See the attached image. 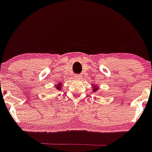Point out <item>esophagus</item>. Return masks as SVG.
Listing matches in <instances>:
<instances>
[{
  "mask_svg": "<svg viewBox=\"0 0 152 152\" xmlns=\"http://www.w3.org/2000/svg\"><path fill=\"white\" fill-rule=\"evenodd\" d=\"M74 78L76 80H80L81 78V75H75Z\"/></svg>",
  "mask_w": 152,
  "mask_h": 152,
  "instance_id": "esophagus-1",
  "label": "esophagus"
}]
</instances>
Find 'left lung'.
<instances>
[{
  "label": "left lung",
  "instance_id": "8db88e82",
  "mask_svg": "<svg viewBox=\"0 0 152 152\" xmlns=\"http://www.w3.org/2000/svg\"><path fill=\"white\" fill-rule=\"evenodd\" d=\"M98 89H99V88H97V87H96V86H94V88H93V91H94V92H96V91H97V90H98Z\"/></svg>",
  "mask_w": 152,
  "mask_h": 152
}]
</instances>
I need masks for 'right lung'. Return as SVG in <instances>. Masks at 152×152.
<instances>
[{"instance_id": "add662e5", "label": "right lung", "mask_w": 152, "mask_h": 152, "mask_svg": "<svg viewBox=\"0 0 152 152\" xmlns=\"http://www.w3.org/2000/svg\"><path fill=\"white\" fill-rule=\"evenodd\" d=\"M56 88L57 90H61V83H59L57 85H56Z\"/></svg>"}]
</instances>
